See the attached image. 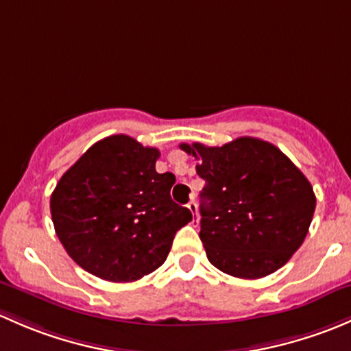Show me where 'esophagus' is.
<instances>
[{"label": "esophagus", "instance_id": "1", "mask_svg": "<svg viewBox=\"0 0 351 351\" xmlns=\"http://www.w3.org/2000/svg\"><path fill=\"white\" fill-rule=\"evenodd\" d=\"M187 208H189V211L193 213V216H194V219H193V225L194 226H197V223H199V216H197V204H196V201H189V204H187Z\"/></svg>", "mask_w": 351, "mask_h": 351}]
</instances>
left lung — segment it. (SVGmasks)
I'll return each mask as SVG.
<instances>
[{
  "label": "left lung",
  "mask_w": 351,
  "mask_h": 351,
  "mask_svg": "<svg viewBox=\"0 0 351 351\" xmlns=\"http://www.w3.org/2000/svg\"><path fill=\"white\" fill-rule=\"evenodd\" d=\"M199 164V238L208 260L228 276L260 279L285 265L313 221L316 196L276 145L240 136L223 147L180 143Z\"/></svg>",
  "instance_id": "1"
}]
</instances>
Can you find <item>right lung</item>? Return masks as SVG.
<instances>
[{
  "instance_id": "right-lung-1",
  "label": "right lung",
  "mask_w": 351,
  "mask_h": 351,
  "mask_svg": "<svg viewBox=\"0 0 351 351\" xmlns=\"http://www.w3.org/2000/svg\"><path fill=\"white\" fill-rule=\"evenodd\" d=\"M160 152L111 135L60 177L50 196L53 228L84 270L110 282H133L157 270L176 233L193 219L171 199L176 177L155 171Z\"/></svg>"
}]
</instances>
